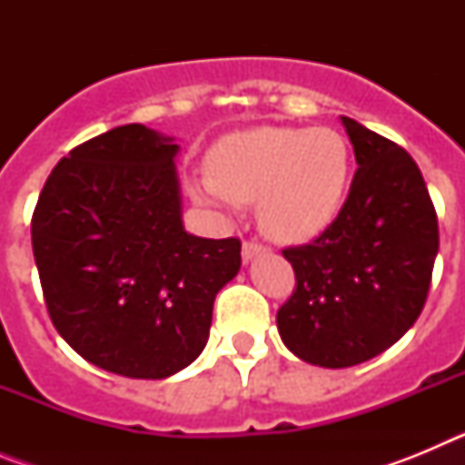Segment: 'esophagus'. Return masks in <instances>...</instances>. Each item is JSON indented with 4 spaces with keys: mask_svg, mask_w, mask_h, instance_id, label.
I'll list each match as a JSON object with an SVG mask.
<instances>
[{
    "mask_svg": "<svg viewBox=\"0 0 465 465\" xmlns=\"http://www.w3.org/2000/svg\"><path fill=\"white\" fill-rule=\"evenodd\" d=\"M265 252H268V246L261 244V242L256 240H244V244H242V258H244V262H249L252 258H256L258 253Z\"/></svg>",
    "mask_w": 465,
    "mask_h": 465,
    "instance_id": "34e87169",
    "label": "esophagus"
}]
</instances>
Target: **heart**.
<instances>
[{"label": "heart", "instance_id": "heart-1", "mask_svg": "<svg viewBox=\"0 0 465 465\" xmlns=\"http://www.w3.org/2000/svg\"><path fill=\"white\" fill-rule=\"evenodd\" d=\"M207 176L188 183L197 204L235 212L258 200V223L300 244L332 225L347 200L354 153L332 127H272L225 134L209 149Z\"/></svg>", "mask_w": 465, "mask_h": 465}]
</instances>
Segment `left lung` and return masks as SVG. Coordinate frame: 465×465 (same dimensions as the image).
<instances>
[{
	"instance_id": "left-lung-1",
	"label": "left lung",
	"mask_w": 465,
	"mask_h": 465,
	"mask_svg": "<svg viewBox=\"0 0 465 465\" xmlns=\"http://www.w3.org/2000/svg\"><path fill=\"white\" fill-rule=\"evenodd\" d=\"M359 170L342 212L310 244L283 249L295 289L277 312L282 342L322 368L359 365L396 344L429 295L438 216L417 163L342 116Z\"/></svg>"
}]
</instances>
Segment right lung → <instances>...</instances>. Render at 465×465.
Instances as JSON below:
<instances>
[{"mask_svg": "<svg viewBox=\"0 0 465 465\" xmlns=\"http://www.w3.org/2000/svg\"><path fill=\"white\" fill-rule=\"evenodd\" d=\"M174 139L130 123L53 167L32 249L55 331L102 371L165 380L203 354L242 242L188 235Z\"/></svg>", "mask_w": 465, "mask_h": 465, "instance_id": "1", "label": "right lung"}]
</instances>
